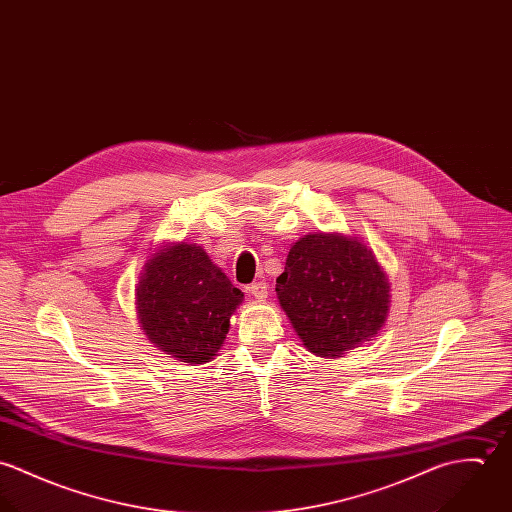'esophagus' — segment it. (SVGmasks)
I'll use <instances>...</instances> for the list:
<instances>
[{
  "mask_svg": "<svg viewBox=\"0 0 512 512\" xmlns=\"http://www.w3.org/2000/svg\"><path fill=\"white\" fill-rule=\"evenodd\" d=\"M250 293H252L256 299L264 301V299L268 297V286H266V282H254V284L250 286Z\"/></svg>",
  "mask_w": 512,
  "mask_h": 512,
  "instance_id": "34e87169",
  "label": "esophagus"
}]
</instances>
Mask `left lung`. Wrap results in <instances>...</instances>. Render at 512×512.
I'll list each match as a JSON object with an SVG mask.
<instances>
[{"label":"left lung","mask_w":512,"mask_h":512,"mask_svg":"<svg viewBox=\"0 0 512 512\" xmlns=\"http://www.w3.org/2000/svg\"><path fill=\"white\" fill-rule=\"evenodd\" d=\"M276 293L303 347L339 359L372 341L390 313V282L359 236L309 232L293 242Z\"/></svg>","instance_id":"1"}]
</instances>
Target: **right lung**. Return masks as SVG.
Instances as JSON below:
<instances>
[{
	"label": "right lung",
	"instance_id": "add662e5",
	"mask_svg": "<svg viewBox=\"0 0 512 512\" xmlns=\"http://www.w3.org/2000/svg\"><path fill=\"white\" fill-rule=\"evenodd\" d=\"M244 293L203 246L165 242L147 256L136 284V315L147 341L189 365L217 357Z\"/></svg>",
	"mask_w": 512,
	"mask_h": 512
}]
</instances>
